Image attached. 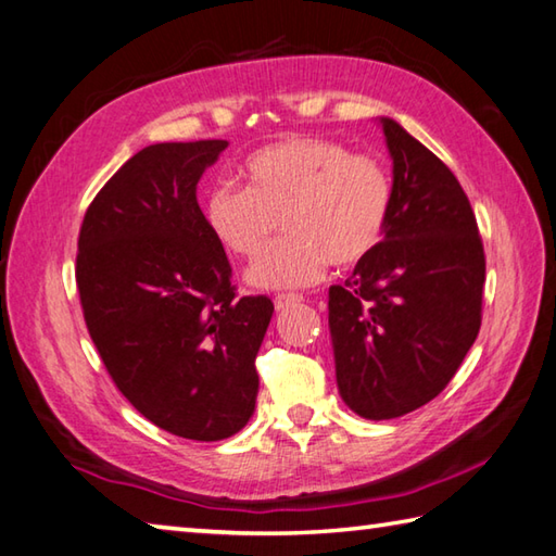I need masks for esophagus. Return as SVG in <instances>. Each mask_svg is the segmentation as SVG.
Listing matches in <instances>:
<instances>
[{
    "label": "esophagus",
    "mask_w": 556,
    "mask_h": 556,
    "mask_svg": "<svg viewBox=\"0 0 556 556\" xmlns=\"http://www.w3.org/2000/svg\"><path fill=\"white\" fill-rule=\"evenodd\" d=\"M299 301H304V296L294 294V291H289V294H277V296H275V306H277V311H279V308L294 306V304H299Z\"/></svg>",
    "instance_id": "34e87169"
}]
</instances>
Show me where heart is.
<instances>
[{
    "instance_id": "heart-1",
    "label": "heart",
    "mask_w": 556,
    "mask_h": 556,
    "mask_svg": "<svg viewBox=\"0 0 556 556\" xmlns=\"http://www.w3.org/2000/svg\"><path fill=\"white\" fill-rule=\"evenodd\" d=\"M245 189L216 185L204 216L214 238L238 257H256L276 232L290 236L255 260L250 285L304 287L330 262L352 267L379 245L391 214V179L379 160L326 138H287L252 153Z\"/></svg>"
}]
</instances>
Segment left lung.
<instances>
[{
  "label": "left lung",
  "instance_id": "left-lung-1",
  "mask_svg": "<svg viewBox=\"0 0 556 556\" xmlns=\"http://www.w3.org/2000/svg\"><path fill=\"white\" fill-rule=\"evenodd\" d=\"M393 160L383 240L328 291L342 401L389 420L426 406L479 336L486 257L467 194L438 155L381 118Z\"/></svg>",
  "mask_w": 556,
  "mask_h": 556
}]
</instances>
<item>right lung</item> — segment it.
Returning <instances> with one entry per match:
<instances>
[{
    "label": "right lung",
    "instance_id": "obj_1",
    "mask_svg": "<svg viewBox=\"0 0 556 556\" xmlns=\"http://www.w3.org/2000/svg\"><path fill=\"white\" fill-rule=\"evenodd\" d=\"M226 148H143L99 189L77 238L79 304L109 377L140 416L199 442L248 426L275 311L267 296L238 299L199 208V179Z\"/></svg>",
    "mask_w": 556,
    "mask_h": 556
}]
</instances>
